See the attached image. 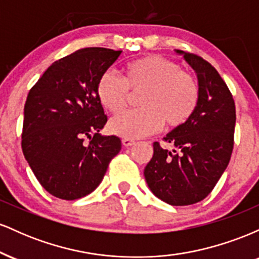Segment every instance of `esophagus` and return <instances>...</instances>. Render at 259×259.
<instances>
[{"label":"esophagus","mask_w":259,"mask_h":259,"mask_svg":"<svg viewBox=\"0 0 259 259\" xmlns=\"http://www.w3.org/2000/svg\"><path fill=\"white\" fill-rule=\"evenodd\" d=\"M121 144H123L125 147H129V146H133V145L135 144V141H134L133 139H126V138H124L123 140H121Z\"/></svg>","instance_id":"obj_1"}]
</instances>
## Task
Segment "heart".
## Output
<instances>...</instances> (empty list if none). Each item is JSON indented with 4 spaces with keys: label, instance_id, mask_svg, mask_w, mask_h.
<instances>
[{
    "label": "heart",
    "instance_id": "obj_1",
    "mask_svg": "<svg viewBox=\"0 0 259 259\" xmlns=\"http://www.w3.org/2000/svg\"><path fill=\"white\" fill-rule=\"evenodd\" d=\"M124 80L107 70L97 82V97L103 108L119 112L126 105L129 90L142 94L141 108L124 111L109 120V132L126 139H138L158 132L164 120L179 126L192 115L200 99L195 78L181 72L179 64L158 55H148L126 64Z\"/></svg>",
    "mask_w": 259,
    "mask_h": 259
}]
</instances>
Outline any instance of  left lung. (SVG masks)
Instances as JSON below:
<instances>
[{"mask_svg": "<svg viewBox=\"0 0 259 259\" xmlns=\"http://www.w3.org/2000/svg\"><path fill=\"white\" fill-rule=\"evenodd\" d=\"M197 76L200 99L191 117L167 134L173 150L153 144L144 175L154 196L171 206L206 198L227 169L234 147V99L215 68L198 56L175 50Z\"/></svg>", "mask_w": 259, "mask_h": 259, "instance_id": "1", "label": "left lung"}]
</instances>
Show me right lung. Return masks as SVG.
<instances>
[{"label": "right lung", "instance_id": "1", "mask_svg": "<svg viewBox=\"0 0 259 259\" xmlns=\"http://www.w3.org/2000/svg\"><path fill=\"white\" fill-rule=\"evenodd\" d=\"M120 53L103 47L78 50L50 65L29 92L23 153L55 197L72 201L91 194L119 153L120 139L100 134L107 115L97 82Z\"/></svg>", "mask_w": 259, "mask_h": 259}]
</instances>
